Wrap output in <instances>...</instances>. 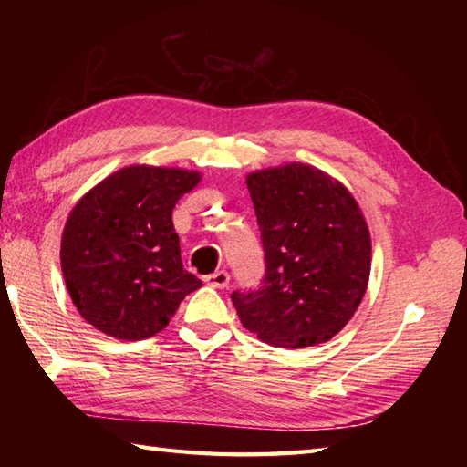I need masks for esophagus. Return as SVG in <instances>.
Returning <instances> with one entry per match:
<instances>
[{
	"mask_svg": "<svg viewBox=\"0 0 467 467\" xmlns=\"http://www.w3.org/2000/svg\"><path fill=\"white\" fill-rule=\"evenodd\" d=\"M204 281L211 286H214V289H224V286H228V281H231V275L226 271H216L213 275H206Z\"/></svg>",
	"mask_w": 467,
	"mask_h": 467,
	"instance_id": "34e87169",
	"label": "esophagus"
}]
</instances>
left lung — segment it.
I'll list each match as a JSON object with an SVG mask.
<instances>
[{
	"mask_svg": "<svg viewBox=\"0 0 467 467\" xmlns=\"http://www.w3.org/2000/svg\"><path fill=\"white\" fill-rule=\"evenodd\" d=\"M261 228L265 279L231 299L263 343L301 349L333 339L361 305L371 236L353 194L311 164L246 174Z\"/></svg>",
	"mask_w": 467,
	"mask_h": 467,
	"instance_id": "1",
	"label": "left lung"
}]
</instances>
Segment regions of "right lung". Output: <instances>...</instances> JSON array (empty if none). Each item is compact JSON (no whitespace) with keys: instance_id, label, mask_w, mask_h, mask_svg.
Segmentation results:
<instances>
[{"instance_id":"right-lung-1","label":"right lung","mask_w":467,"mask_h":467,"mask_svg":"<svg viewBox=\"0 0 467 467\" xmlns=\"http://www.w3.org/2000/svg\"><path fill=\"white\" fill-rule=\"evenodd\" d=\"M202 174L132 164L106 176L69 213L62 273L86 323L120 341L161 333L202 281L188 273L172 211Z\"/></svg>"}]
</instances>
